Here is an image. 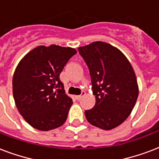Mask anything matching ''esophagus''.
<instances>
[{"instance_id": "34e87169", "label": "esophagus", "mask_w": 159, "mask_h": 159, "mask_svg": "<svg viewBox=\"0 0 159 159\" xmlns=\"http://www.w3.org/2000/svg\"><path fill=\"white\" fill-rule=\"evenodd\" d=\"M85 95H86V92H82V94H81V95H78V96H76V97H75V98H76V99H77V100L82 99V97H83V96H85Z\"/></svg>"}]
</instances>
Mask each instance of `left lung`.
Listing matches in <instances>:
<instances>
[{"label": "left lung", "instance_id": "left-lung-1", "mask_svg": "<svg viewBox=\"0 0 159 159\" xmlns=\"http://www.w3.org/2000/svg\"><path fill=\"white\" fill-rule=\"evenodd\" d=\"M89 68L96 105L85 111L91 125L110 130L130 115L139 96L135 73L120 51L105 42L78 48Z\"/></svg>", "mask_w": 159, "mask_h": 159}]
</instances>
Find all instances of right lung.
Here are the masks:
<instances>
[{"label":"right lung","instance_id":"1","mask_svg":"<svg viewBox=\"0 0 159 159\" xmlns=\"http://www.w3.org/2000/svg\"><path fill=\"white\" fill-rule=\"evenodd\" d=\"M75 48L39 46L19 62L12 80L13 96L19 112L29 125L48 131L66 121L72 100L65 94L59 78Z\"/></svg>","mask_w":159,"mask_h":159}]
</instances>
